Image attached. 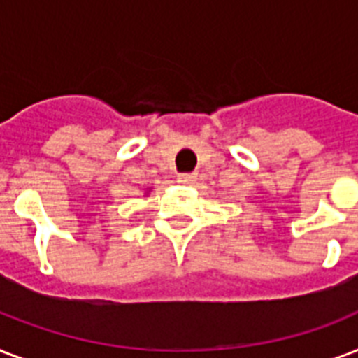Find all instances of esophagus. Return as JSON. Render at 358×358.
I'll return each instance as SVG.
<instances>
[{
	"mask_svg": "<svg viewBox=\"0 0 358 358\" xmlns=\"http://www.w3.org/2000/svg\"><path fill=\"white\" fill-rule=\"evenodd\" d=\"M196 180L195 174H191V173H184V174H180L178 176V182L180 184H193Z\"/></svg>",
	"mask_w": 358,
	"mask_h": 358,
	"instance_id": "34e87169",
	"label": "esophagus"
}]
</instances>
